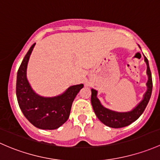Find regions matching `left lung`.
<instances>
[{
	"instance_id": "left-lung-1",
	"label": "left lung",
	"mask_w": 160,
	"mask_h": 160,
	"mask_svg": "<svg viewBox=\"0 0 160 160\" xmlns=\"http://www.w3.org/2000/svg\"><path fill=\"white\" fill-rule=\"evenodd\" d=\"M145 62H146V65H147V75L149 77L147 82L148 89L145 93L144 98L142 101L132 111L129 112H116L107 109L100 104L99 100L96 97L97 92L95 90L92 89L91 102L94 112L98 119L102 122L104 123L105 126H109L111 128L125 127L138 119L144 112L145 108L147 106L148 102L150 99L152 90V75H151V71L149 68V62H148L146 57H145Z\"/></svg>"
}]
</instances>
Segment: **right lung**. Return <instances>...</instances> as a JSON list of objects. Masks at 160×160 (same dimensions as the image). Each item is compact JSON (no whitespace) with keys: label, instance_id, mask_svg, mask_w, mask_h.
Masks as SVG:
<instances>
[{"label":"right lung","instance_id":"obj_1","mask_svg":"<svg viewBox=\"0 0 160 160\" xmlns=\"http://www.w3.org/2000/svg\"><path fill=\"white\" fill-rule=\"evenodd\" d=\"M35 43L30 48L20 65L17 75L16 95L24 116L35 127L55 129L68 120L72 102L83 84L73 85L62 95L43 98L34 93L26 78V69Z\"/></svg>","mask_w":160,"mask_h":160}]
</instances>
